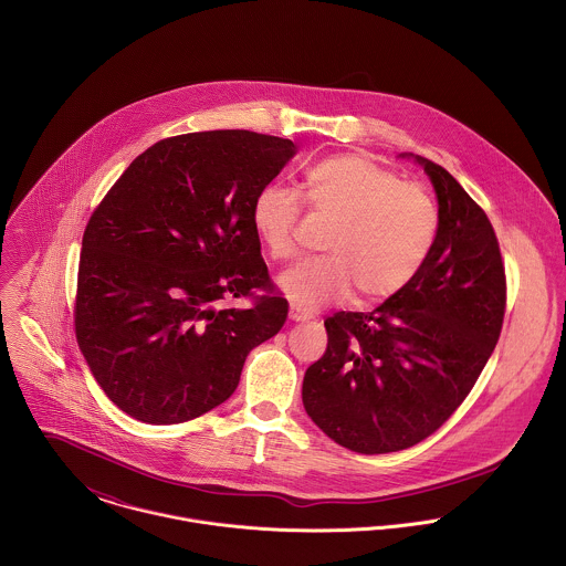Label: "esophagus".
<instances>
[{"label": "esophagus", "instance_id": "esophagus-1", "mask_svg": "<svg viewBox=\"0 0 566 566\" xmlns=\"http://www.w3.org/2000/svg\"><path fill=\"white\" fill-rule=\"evenodd\" d=\"M290 318H292L294 323H305V321H310L312 316H310L307 312H303L298 305H292V307H290Z\"/></svg>", "mask_w": 566, "mask_h": 566}]
</instances>
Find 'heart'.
Wrapping results in <instances>:
<instances>
[{
    "label": "heart",
    "mask_w": 566,
    "mask_h": 566,
    "mask_svg": "<svg viewBox=\"0 0 566 566\" xmlns=\"http://www.w3.org/2000/svg\"><path fill=\"white\" fill-rule=\"evenodd\" d=\"M307 205L335 224L321 259L279 276V287L298 307L314 310L350 296L375 303L399 294L422 270L440 229L431 193L377 163L337 155L305 171ZM298 193L265 185L252 200V227L268 254L287 261L298 254Z\"/></svg>",
    "instance_id": "heart-1"
}]
</instances>
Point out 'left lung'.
Masks as SVG:
<instances>
[{"instance_id": "1", "label": "left lung", "mask_w": 566, "mask_h": 566, "mask_svg": "<svg viewBox=\"0 0 566 566\" xmlns=\"http://www.w3.org/2000/svg\"><path fill=\"white\" fill-rule=\"evenodd\" d=\"M413 159L438 196L431 254L377 310L326 318V353L303 379L312 420L364 455L403 451L438 431L473 390L505 314V268L484 209L444 167Z\"/></svg>"}]
</instances>
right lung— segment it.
<instances>
[{
	"mask_svg": "<svg viewBox=\"0 0 566 566\" xmlns=\"http://www.w3.org/2000/svg\"><path fill=\"white\" fill-rule=\"evenodd\" d=\"M298 153L250 130L167 137L126 167L82 235L76 339L106 397L150 424L193 420L281 331L252 200ZM250 297V308L224 302Z\"/></svg>",
	"mask_w": 566,
	"mask_h": 566,
	"instance_id": "right-lung-1",
	"label": "right lung"
}]
</instances>
